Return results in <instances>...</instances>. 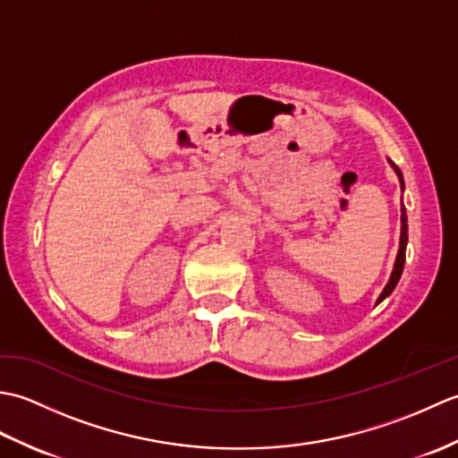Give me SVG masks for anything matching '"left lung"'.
Segmentation results:
<instances>
[{"label": "left lung", "instance_id": "obj_1", "mask_svg": "<svg viewBox=\"0 0 458 458\" xmlns=\"http://www.w3.org/2000/svg\"><path fill=\"white\" fill-rule=\"evenodd\" d=\"M390 163H392V161H390ZM392 167H394V171L397 173V177H400V182H402V187H403V174H402L400 167H397L395 163H392ZM405 246H407V214H405V208H402V238H400V251H397V259H395V266H394V271H392V277H390V281H387V285L384 287L382 295H379L377 303H379V301H384L387 295L392 293V291H394V289H395V285H397V281H400V277H402L403 264H405Z\"/></svg>", "mask_w": 458, "mask_h": 458}]
</instances>
